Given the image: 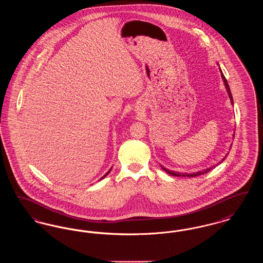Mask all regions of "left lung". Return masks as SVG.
I'll use <instances>...</instances> for the list:
<instances>
[{"label": "left lung", "instance_id": "8db88e82", "mask_svg": "<svg viewBox=\"0 0 263 263\" xmlns=\"http://www.w3.org/2000/svg\"><path fill=\"white\" fill-rule=\"evenodd\" d=\"M220 72H221V77H222V79H223V81H224V84H225V87L226 88H227V91H228L229 98H230V100H231V103H232V104H234V100H233V97H232V93H231V89H230L229 84H228V82H227V80H226L225 76L223 74V72H222L221 68H220ZM233 137L235 138V133H234ZM227 156H228V154L226 155L225 158L222 160V162L225 160L226 158H227ZM216 165H218V163H217ZM216 165H213L211 167H208V168L203 170V171H199V172H197V173H192V174H185V173L183 174V173H176V172H173V171H168L167 168L163 167V165H162V168H163V171H164L165 173H167L168 175H174V176H183V177H184V176H187V177H193V176H198V175H204V174L208 173L209 171H211L213 167H215Z\"/></svg>", "mask_w": 263, "mask_h": 263}]
</instances>
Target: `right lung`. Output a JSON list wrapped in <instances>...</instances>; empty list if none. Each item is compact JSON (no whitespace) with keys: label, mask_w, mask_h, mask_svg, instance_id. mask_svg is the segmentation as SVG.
I'll return each mask as SVG.
<instances>
[{"label":"right lung","mask_w":263,"mask_h":263,"mask_svg":"<svg viewBox=\"0 0 263 263\" xmlns=\"http://www.w3.org/2000/svg\"><path fill=\"white\" fill-rule=\"evenodd\" d=\"M111 168H112V167H110V170H109V171H108V172H107V173H106V174H105V175H103V176H102V177H101V178H100V179H102V178H104V177H105V176H106V175H108V174H109V173H110V171H111Z\"/></svg>","instance_id":"right-lung-1"}]
</instances>
